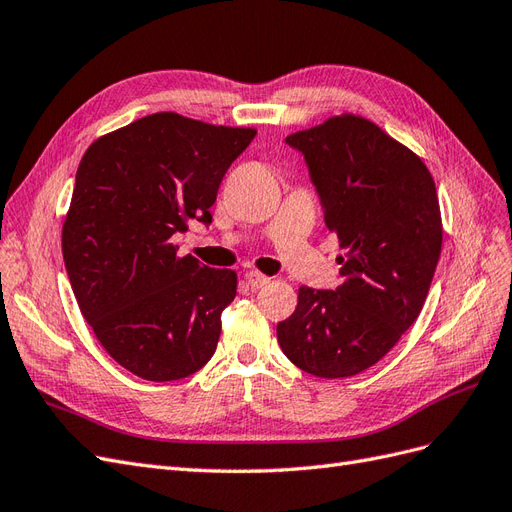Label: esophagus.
Returning <instances> with one entry per match:
<instances>
[{
	"label": "esophagus",
	"instance_id": "34e87169",
	"mask_svg": "<svg viewBox=\"0 0 512 512\" xmlns=\"http://www.w3.org/2000/svg\"><path fill=\"white\" fill-rule=\"evenodd\" d=\"M245 282L250 284L254 290L256 288H262V286H267L269 282H271V277H267V275H262V273H258V271H247L245 273Z\"/></svg>",
	"mask_w": 512,
	"mask_h": 512
}]
</instances>
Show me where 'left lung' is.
I'll return each instance as SVG.
<instances>
[{"label": "left lung", "mask_w": 512, "mask_h": 512, "mask_svg": "<svg viewBox=\"0 0 512 512\" xmlns=\"http://www.w3.org/2000/svg\"><path fill=\"white\" fill-rule=\"evenodd\" d=\"M342 243V284L301 286L277 342L318 378L361 374L418 318L442 250L440 205L421 158L363 117L342 115L286 136Z\"/></svg>", "instance_id": "8db88e82"}]
</instances>
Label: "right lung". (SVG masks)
<instances>
[{
  "label": "right lung",
  "mask_w": 512,
  "mask_h": 512,
  "mask_svg": "<svg viewBox=\"0 0 512 512\" xmlns=\"http://www.w3.org/2000/svg\"><path fill=\"white\" fill-rule=\"evenodd\" d=\"M256 130L153 113L91 143L61 235L81 314L104 350L151 382L192 376L218 348L237 275L170 243L211 205Z\"/></svg>",
  "instance_id": "right-lung-1"
}]
</instances>
